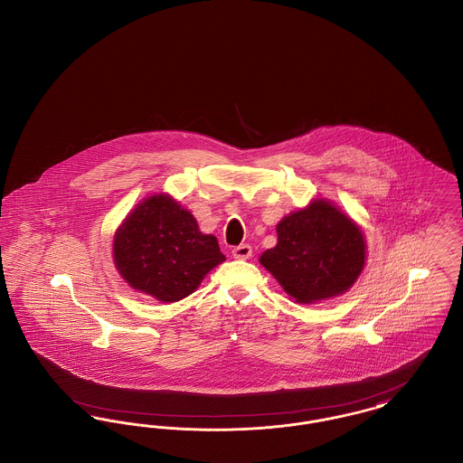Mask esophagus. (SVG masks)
I'll return each mask as SVG.
<instances>
[{"label":"esophagus","mask_w":463,"mask_h":463,"mask_svg":"<svg viewBox=\"0 0 463 463\" xmlns=\"http://www.w3.org/2000/svg\"><path fill=\"white\" fill-rule=\"evenodd\" d=\"M232 255H234V259H241V260H246V259H250V257H251V246H236V248L232 250Z\"/></svg>","instance_id":"obj_1"}]
</instances>
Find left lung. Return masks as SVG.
Masks as SVG:
<instances>
[{"label": "left lung", "instance_id": "1", "mask_svg": "<svg viewBox=\"0 0 463 463\" xmlns=\"http://www.w3.org/2000/svg\"><path fill=\"white\" fill-rule=\"evenodd\" d=\"M260 264L302 304L345 294L365 266L362 229L326 199L283 218Z\"/></svg>", "mask_w": 463, "mask_h": 463}]
</instances>
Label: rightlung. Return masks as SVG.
<instances>
[{"label":"right lung","instance_id":"add662e5","mask_svg":"<svg viewBox=\"0 0 463 463\" xmlns=\"http://www.w3.org/2000/svg\"><path fill=\"white\" fill-rule=\"evenodd\" d=\"M113 260L135 290L176 302L191 296L225 257L217 238L203 234L191 212L157 194L139 203L117 229Z\"/></svg>","mask_w":463,"mask_h":463}]
</instances>
